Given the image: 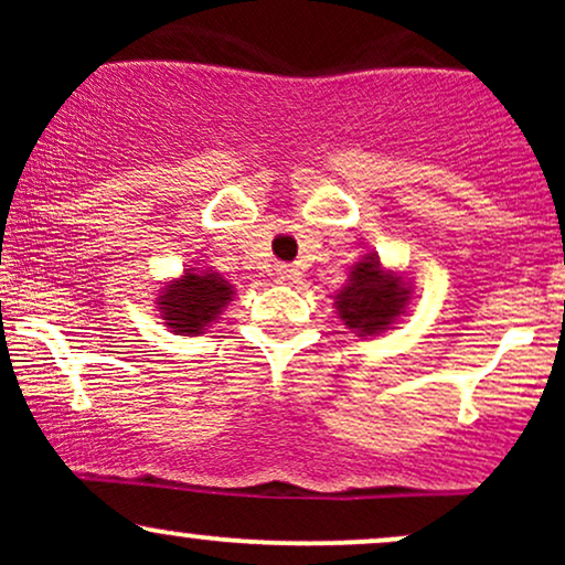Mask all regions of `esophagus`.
<instances>
[{
    "mask_svg": "<svg viewBox=\"0 0 565 565\" xmlns=\"http://www.w3.org/2000/svg\"><path fill=\"white\" fill-rule=\"evenodd\" d=\"M276 278L281 284H297V278H300V270H297L295 265H276Z\"/></svg>",
    "mask_w": 565,
    "mask_h": 565,
    "instance_id": "1",
    "label": "esophagus"
}]
</instances>
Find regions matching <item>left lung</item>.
<instances>
[{
  "label": "left lung",
  "instance_id": "obj_1",
  "mask_svg": "<svg viewBox=\"0 0 565 565\" xmlns=\"http://www.w3.org/2000/svg\"><path fill=\"white\" fill-rule=\"evenodd\" d=\"M408 289L401 278L382 274L377 257H366L353 268L348 287L334 297L340 319L345 327L359 329L361 334H377L393 323L395 316L404 313Z\"/></svg>",
  "mask_w": 565,
  "mask_h": 565
}]
</instances>
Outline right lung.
<instances>
[{
    "label": "right lung",
    "mask_w": 565,
    "mask_h": 565,
    "mask_svg": "<svg viewBox=\"0 0 565 565\" xmlns=\"http://www.w3.org/2000/svg\"><path fill=\"white\" fill-rule=\"evenodd\" d=\"M233 289L217 274H188L161 291V319L178 334H199L231 302Z\"/></svg>",
    "instance_id": "1"
}]
</instances>
